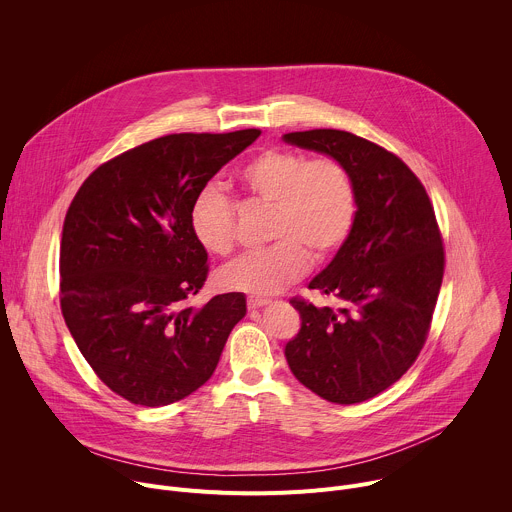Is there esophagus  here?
<instances>
[{
    "label": "esophagus",
    "mask_w": 512,
    "mask_h": 512,
    "mask_svg": "<svg viewBox=\"0 0 512 512\" xmlns=\"http://www.w3.org/2000/svg\"><path fill=\"white\" fill-rule=\"evenodd\" d=\"M269 304H271V300H265V298H249L247 300V308L249 310H259V308H265Z\"/></svg>",
    "instance_id": "obj_1"
}]
</instances>
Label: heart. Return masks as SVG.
Here are the masks:
<instances>
[{
  "label": "heart",
  "instance_id": "1",
  "mask_svg": "<svg viewBox=\"0 0 512 512\" xmlns=\"http://www.w3.org/2000/svg\"><path fill=\"white\" fill-rule=\"evenodd\" d=\"M249 198L271 206V249L251 253L218 275L225 289L249 296H273L300 281L310 265L328 261L346 243L356 214L348 172L332 158L271 148L239 170ZM190 229L214 255L235 247V206L216 184L202 186L190 206Z\"/></svg>",
  "mask_w": 512,
  "mask_h": 512
}]
</instances>
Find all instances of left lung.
<instances>
[{
	"label": "left lung",
	"instance_id": "obj_1",
	"mask_svg": "<svg viewBox=\"0 0 512 512\" xmlns=\"http://www.w3.org/2000/svg\"><path fill=\"white\" fill-rule=\"evenodd\" d=\"M283 141L340 162L356 198L346 243L308 285L342 306L291 300L302 326L285 344V358L322 399L367 401L407 373L427 338L444 277L435 212L417 176L369 139L310 129Z\"/></svg>",
	"mask_w": 512,
	"mask_h": 512
}]
</instances>
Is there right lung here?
I'll return each mask as SVG.
<instances>
[{
    "mask_svg": "<svg viewBox=\"0 0 512 512\" xmlns=\"http://www.w3.org/2000/svg\"><path fill=\"white\" fill-rule=\"evenodd\" d=\"M259 135L158 137L99 166L70 202L60 243L62 316L97 377L135 405H170L202 387L247 312L239 291L186 306L208 273L190 206Z\"/></svg>",
    "mask_w": 512,
    "mask_h": 512,
    "instance_id": "1",
    "label": "right lung"
}]
</instances>
